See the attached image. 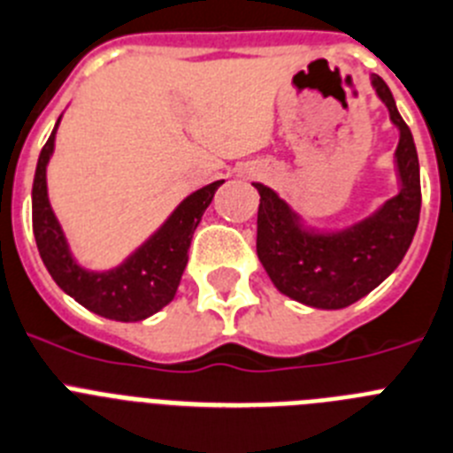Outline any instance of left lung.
<instances>
[{
    "mask_svg": "<svg viewBox=\"0 0 453 453\" xmlns=\"http://www.w3.org/2000/svg\"><path fill=\"white\" fill-rule=\"evenodd\" d=\"M372 84L399 127L396 168L401 191L363 223L314 234L298 226L285 200L265 184L257 207V257L285 296L321 310H340L367 296L401 265L419 223L422 188L415 141L399 116L390 88L373 74Z\"/></svg>",
    "mask_w": 453,
    "mask_h": 453,
    "instance_id": "8db88e82",
    "label": "left lung"
}]
</instances>
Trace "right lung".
Returning <instances> with one entry per match:
<instances>
[{
  "mask_svg": "<svg viewBox=\"0 0 453 453\" xmlns=\"http://www.w3.org/2000/svg\"><path fill=\"white\" fill-rule=\"evenodd\" d=\"M57 127L42 145L36 178H34V191H31L34 237H36L38 253L47 271L63 292L70 294L86 310L107 319L141 321L159 312L178 292L194 230L198 227L203 211L210 207L216 188L221 187L223 180L207 184L188 196L178 210L173 211L171 219L118 269L107 271V273H93V271L81 269L73 259L61 226L47 200L45 168L54 150Z\"/></svg>",
  "mask_w": 453,
  "mask_h": 453,
  "instance_id": "add662e5",
  "label": "right lung"
}]
</instances>
